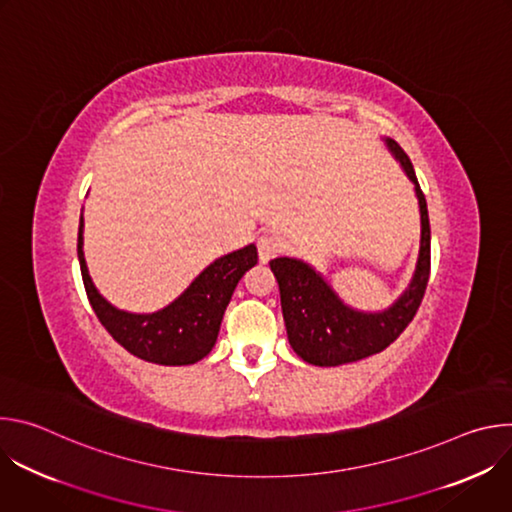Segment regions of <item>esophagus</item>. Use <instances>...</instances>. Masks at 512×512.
Listing matches in <instances>:
<instances>
[{"instance_id":"34e87169","label":"esophagus","mask_w":512,"mask_h":512,"mask_svg":"<svg viewBox=\"0 0 512 512\" xmlns=\"http://www.w3.org/2000/svg\"><path fill=\"white\" fill-rule=\"evenodd\" d=\"M257 251H259L261 263H269L281 251V243L273 235H261L257 241Z\"/></svg>"}]
</instances>
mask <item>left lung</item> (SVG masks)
<instances>
[{"label":"left lung","mask_w":512,"mask_h":512,"mask_svg":"<svg viewBox=\"0 0 512 512\" xmlns=\"http://www.w3.org/2000/svg\"><path fill=\"white\" fill-rule=\"evenodd\" d=\"M389 152L415 186L421 214L419 255L403 294L383 312H360L344 304L332 285L308 263L277 257L269 267L277 279L287 340L294 352L316 367H338L385 350L413 320L429 279V216L415 170L401 145L387 137Z\"/></svg>","instance_id":"left-lung-1"}]
</instances>
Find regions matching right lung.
Returning a JSON list of instances; mask_svg holds the SVG:
<instances>
[{
    "label": "right lung",
    "instance_id": "obj_1",
    "mask_svg": "<svg viewBox=\"0 0 512 512\" xmlns=\"http://www.w3.org/2000/svg\"><path fill=\"white\" fill-rule=\"evenodd\" d=\"M83 214L79 225V263L89 302L105 330L133 356L182 367L202 360L214 346L225 310L241 277L255 267L257 247L218 257L166 308L152 314H131L109 304L95 287L83 253Z\"/></svg>",
    "mask_w": 512,
    "mask_h": 512
}]
</instances>
